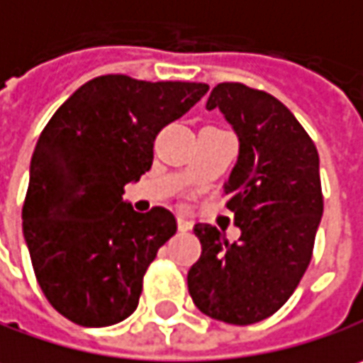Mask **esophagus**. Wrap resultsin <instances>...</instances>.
<instances>
[{
	"mask_svg": "<svg viewBox=\"0 0 363 363\" xmlns=\"http://www.w3.org/2000/svg\"><path fill=\"white\" fill-rule=\"evenodd\" d=\"M177 224H179V230H181V232H189V230L193 228V224H191L189 220H184V218H179Z\"/></svg>",
	"mask_w": 363,
	"mask_h": 363,
	"instance_id": "esophagus-1",
	"label": "esophagus"
}]
</instances>
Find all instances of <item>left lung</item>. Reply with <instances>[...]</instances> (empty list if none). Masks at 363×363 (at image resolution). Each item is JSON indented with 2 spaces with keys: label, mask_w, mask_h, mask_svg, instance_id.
Instances as JSON below:
<instances>
[{
  "label": "left lung",
  "mask_w": 363,
  "mask_h": 363,
  "mask_svg": "<svg viewBox=\"0 0 363 363\" xmlns=\"http://www.w3.org/2000/svg\"><path fill=\"white\" fill-rule=\"evenodd\" d=\"M205 108H218L238 138L224 193L240 238L195 225L201 257L189 294L216 320L252 325L281 308L308 269L323 218L318 152L286 104L245 84H218Z\"/></svg>",
  "instance_id": "1"
}]
</instances>
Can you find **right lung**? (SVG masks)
Wrapping results in <instances>:
<instances>
[{
  "mask_svg": "<svg viewBox=\"0 0 363 363\" xmlns=\"http://www.w3.org/2000/svg\"><path fill=\"white\" fill-rule=\"evenodd\" d=\"M207 84L100 75L79 86L47 123L30 160L22 207L38 286L82 327H108L138 308L143 275L177 232L174 216L139 213L125 184L152 168L164 125L195 106Z\"/></svg>",
  "mask_w": 363,
  "mask_h": 363,
  "instance_id": "add662e5",
  "label": "right lung"
}]
</instances>
